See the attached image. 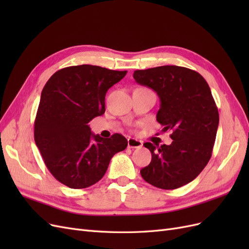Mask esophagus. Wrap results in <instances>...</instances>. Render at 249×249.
<instances>
[{
	"label": "esophagus",
	"mask_w": 249,
	"mask_h": 249,
	"mask_svg": "<svg viewBox=\"0 0 249 249\" xmlns=\"http://www.w3.org/2000/svg\"><path fill=\"white\" fill-rule=\"evenodd\" d=\"M142 141L135 139V138H129L127 139V147L129 148H140L142 146Z\"/></svg>",
	"instance_id": "esophagus-1"
}]
</instances>
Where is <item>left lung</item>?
<instances>
[{
	"mask_svg": "<svg viewBox=\"0 0 249 249\" xmlns=\"http://www.w3.org/2000/svg\"><path fill=\"white\" fill-rule=\"evenodd\" d=\"M133 77L159 95L157 120L172 139L169 145L143 144L152 161L140 170L141 177L160 189H177L196 178L212 156L219 124L212 92L201 74L182 66L135 71Z\"/></svg>",
	"mask_w": 249,
	"mask_h": 249,
	"instance_id": "left-lung-1",
	"label": "left lung"
}]
</instances>
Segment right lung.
<instances>
[{
	"mask_svg": "<svg viewBox=\"0 0 249 249\" xmlns=\"http://www.w3.org/2000/svg\"><path fill=\"white\" fill-rule=\"evenodd\" d=\"M126 71L83 64L56 71L44 85L34 122V139L57 180L72 189L94 185L111 158L127 146L120 134L93 135L90 120L105 113V95Z\"/></svg>",
	"mask_w": 249,
	"mask_h": 249,
	"instance_id": "add662e5",
	"label": "right lung"
}]
</instances>
